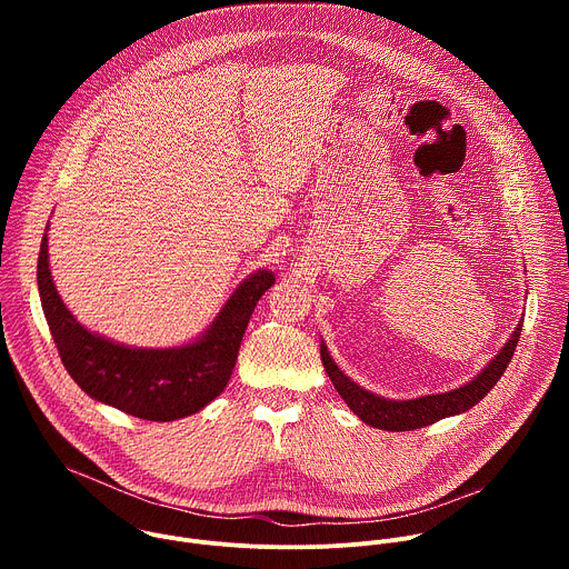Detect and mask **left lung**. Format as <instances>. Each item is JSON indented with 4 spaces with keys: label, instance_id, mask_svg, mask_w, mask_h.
Listing matches in <instances>:
<instances>
[{
    "label": "left lung",
    "instance_id": "left-lung-1",
    "mask_svg": "<svg viewBox=\"0 0 569 569\" xmlns=\"http://www.w3.org/2000/svg\"><path fill=\"white\" fill-rule=\"evenodd\" d=\"M522 333V319L518 327L513 329L511 338L507 345L498 351V356L486 365L475 378H470L466 385L443 391V393H426L417 398H405V400H393L385 398L380 393H373L351 380L338 362L331 358L327 342L321 340L319 353L323 369H327L331 382L336 385L338 393L345 398L349 405V410L362 419L367 426L378 428V430H389V432H408V430H419L426 426H432L446 417H457L463 415L466 410L475 408V405L489 393L500 376L507 371L511 356L518 347V338Z\"/></svg>",
    "mask_w": 569,
    "mask_h": 569
}]
</instances>
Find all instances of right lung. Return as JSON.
Segmentation results:
<instances>
[{
    "instance_id": "obj_1",
    "label": "right lung",
    "mask_w": 569,
    "mask_h": 569,
    "mask_svg": "<svg viewBox=\"0 0 569 569\" xmlns=\"http://www.w3.org/2000/svg\"><path fill=\"white\" fill-rule=\"evenodd\" d=\"M49 224L38 257V292L60 360L90 398L146 421H178L218 398L233 371L257 301L274 283L261 268L242 279L209 327L178 347L114 342L80 323L60 299L49 268Z\"/></svg>"
}]
</instances>
